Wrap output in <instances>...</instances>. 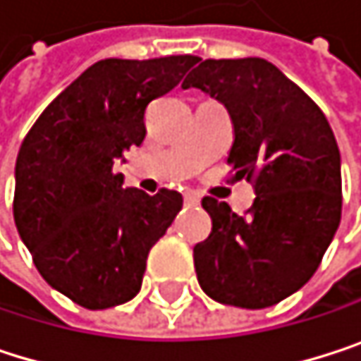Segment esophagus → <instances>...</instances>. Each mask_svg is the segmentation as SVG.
<instances>
[{
  "label": "esophagus",
  "mask_w": 361,
  "mask_h": 361,
  "mask_svg": "<svg viewBox=\"0 0 361 361\" xmlns=\"http://www.w3.org/2000/svg\"><path fill=\"white\" fill-rule=\"evenodd\" d=\"M184 203H186L188 207H199V205H201V197L195 195V192H186V195H184Z\"/></svg>",
  "instance_id": "34e87169"
}]
</instances>
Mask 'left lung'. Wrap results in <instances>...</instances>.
<instances>
[{"label": "left lung", "instance_id": "left-lung-1", "mask_svg": "<svg viewBox=\"0 0 361 361\" xmlns=\"http://www.w3.org/2000/svg\"><path fill=\"white\" fill-rule=\"evenodd\" d=\"M182 86L226 105L235 130L233 179H247L256 192L245 216L203 199L212 233L195 245L199 283L222 305L273 307L313 277L341 224L334 133L319 105L258 56L201 61Z\"/></svg>", "mask_w": 361, "mask_h": 361}]
</instances>
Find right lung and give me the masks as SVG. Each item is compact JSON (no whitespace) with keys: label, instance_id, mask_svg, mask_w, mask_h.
<instances>
[{"label":"right lung","instance_id":"obj_1","mask_svg":"<svg viewBox=\"0 0 361 361\" xmlns=\"http://www.w3.org/2000/svg\"><path fill=\"white\" fill-rule=\"evenodd\" d=\"M199 56L105 59L35 120L16 158L14 222L48 286L97 311L141 290L152 245L182 195L122 188L114 162L145 139L147 105L173 90Z\"/></svg>","mask_w":361,"mask_h":361}]
</instances>
